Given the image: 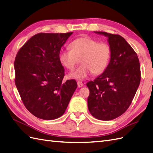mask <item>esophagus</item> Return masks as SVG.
<instances>
[{
	"label": "esophagus",
	"instance_id": "34e87169",
	"mask_svg": "<svg viewBox=\"0 0 153 153\" xmlns=\"http://www.w3.org/2000/svg\"><path fill=\"white\" fill-rule=\"evenodd\" d=\"M77 86H78V87H79V88H81L83 86V83H82V81H77Z\"/></svg>",
	"mask_w": 153,
	"mask_h": 153
}]
</instances>
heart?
<instances>
[{"label": "heart", "instance_id": "heart-1", "mask_svg": "<svg viewBox=\"0 0 153 153\" xmlns=\"http://www.w3.org/2000/svg\"><path fill=\"white\" fill-rule=\"evenodd\" d=\"M71 50H61L58 54L59 61L65 68L72 70L79 62L82 65L69 74L74 79H83L93 72H103L111 58V46L107 42H100L89 37L77 38L69 45Z\"/></svg>", "mask_w": 153, "mask_h": 153}]
</instances>
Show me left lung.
I'll return each mask as SVG.
<instances>
[{
	"label": "left lung",
	"mask_w": 153,
	"mask_h": 153,
	"mask_svg": "<svg viewBox=\"0 0 153 153\" xmlns=\"http://www.w3.org/2000/svg\"><path fill=\"white\" fill-rule=\"evenodd\" d=\"M94 33L108 38L111 58L106 70L87 83L90 91L88 108L96 118L112 120L123 114L134 98L140 83V62L123 37L104 32Z\"/></svg>",
	"instance_id": "1"
}]
</instances>
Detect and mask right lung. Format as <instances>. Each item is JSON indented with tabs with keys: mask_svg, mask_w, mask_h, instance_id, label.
<instances>
[{
	"mask_svg": "<svg viewBox=\"0 0 153 153\" xmlns=\"http://www.w3.org/2000/svg\"><path fill=\"white\" fill-rule=\"evenodd\" d=\"M72 33H37L15 57V85L26 108L40 119L61 117L77 87L74 79L62 81L65 70L58 58Z\"/></svg>",
	"mask_w": 153,
	"mask_h": 153,
	"instance_id": "obj_1",
	"label": "right lung"
}]
</instances>
